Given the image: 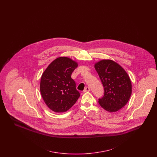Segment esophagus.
<instances>
[{"label":"esophagus","instance_id":"obj_1","mask_svg":"<svg viewBox=\"0 0 157 157\" xmlns=\"http://www.w3.org/2000/svg\"><path fill=\"white\" fill-rule=\"evenodd\" d=\"M90 90V87L86 86V87L84 89V90H83V92H89Z\"/></svg>","mask_w":157,"mask_h":157}]
</instances>
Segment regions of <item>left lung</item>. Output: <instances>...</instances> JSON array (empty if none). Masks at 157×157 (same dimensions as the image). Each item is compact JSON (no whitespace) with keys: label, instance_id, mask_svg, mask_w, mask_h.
<instances>
[{"label":"left lung","instance_id":"obj_1","mask_svg":"<svg viewBox=\"0 0 157 157\" xmlns=\"http://www.w3.org/2000/svg\"><path fill=\"white\" fill-rule=\"evenodd\" d=\"M94 67L104 88V96L99 99V104L106 111H118L127 104L132 94L129 75L112 60H101L95 63Z\"/></svg>","mask_w":157,"mask_h":157}]
</instances>
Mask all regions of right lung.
Here are the masks:
<instances>
[{
    "label": "right lung",
    "instance_id": "1",
    "mask_svg": "<svg viewBox=\"0 0 157 157\" xmlns=\"http://www.w3.org/2000/svg\"><path fill=\"white\" fill-rule=\"evenodd\" d=\"M78 66L74 60L60 56L53 60L43 72L40 91L45 104L53 112L68 111L80 97L71 74Z\"/></svg>",
    "mask_w": 157,
    "mask_h": 157
}]
</instances>
